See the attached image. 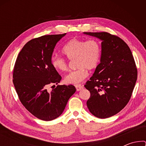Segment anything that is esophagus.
Listing matches in <instances>:
<instances>
[{"label": "esophagus", "instance_id": "34e87169", "mask_svg": "<svg viewBox=\"0 0 146 146\" xmlns=\"http://www.w3.org/2000/svg\"><path fill=\"white\" fill-rule=\"evenodd\" d=\"M75 88L76 89V91H80L81 90H82V89H83V86L81 85V84H76L75 85Z\"/></svg>", "mask_w": 146, "mask_h": 146}]
</instances>
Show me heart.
Instances as JSON below:
<instances>
[{"mask_svg":"<svg viewBox=\"0 0 146 146\" xmlns=\"http://www.w3.org/2000/svg\"><path fill=\"white\" fill-rule=\"evenodd\" d=\"M62 53L70 60H75L77 68L66 75L64 81L68 84H78L88 76V69L92 70L98 66L101 57V47L95 39L73 38L64 46ZM51 65L59 72H64L68 69V62L60 56L51 59Z\"/></svg>","mask_w":146,"mask_h":146,"instance_id":"1","label":"heart"}]
</instances>
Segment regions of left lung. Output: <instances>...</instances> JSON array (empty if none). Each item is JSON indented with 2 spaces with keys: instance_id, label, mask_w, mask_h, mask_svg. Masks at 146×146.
Listing matches in <instances>:
<instances>
[{
  "instance_id": "8db88e82",
  "label": "left lung",
  "mask_w": 146,
  "mask_h": 146,
  "mask_svg": "<svg viewBox=\"0 0 146 146\" xmlns=\"http://www.w3.org/2000/svg\"><path fill=\"white\" fill-rule=\"evenodd\" d=\"M102 40L100 63L84 87L90 91L87 106L92 114L106 118L127 105L137 79L131 49L120 37L107 32H84Z\"/></svg>"
}]
</instances>
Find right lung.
<instances>
[{
  "mask_svg": "<svg viewBox=\"0 0 146 146\" xmlns=\"http://www.w3.org/2000/svg\"><path fill=\"white\" fill-rule=\"evenodd\" d=\"M66 33L49 35L28 42L15 64L13 82L23 105L39 119H55L64 111L76 91L73 85H58L52 91L48 86L60 82L62 77L51 65L56 43Z\"/></svg>",
  "mask_w": 146,
  "mask_h": 146,
  "instance_id": "obj_1",
  "label": "right lung"
}]
</instances>
